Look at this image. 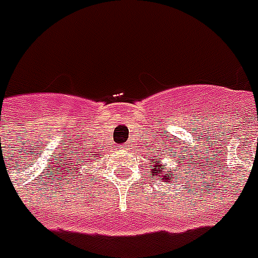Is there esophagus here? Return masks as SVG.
Listing matches in <instances>:
<instances>
[{
  "label": "esophagus",
  "instance_id": "34e87169",
  "mask_svg": "<svg viewBox=\"0 0 258 258\" xmlns=\"http://www.w3.org/2000/svg\"><path fill=\"white\" fill-rule=\"evenodd\" d=\"M123 147H127V144H125V145H123Z\"/></svg>",
  "mask_w": 258,
  "mask_h": 258
}]
</instances>
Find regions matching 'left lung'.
I'll return each mask as SVG.
<instances>
[{"mask_svg": "<svg viewBox=\"0 0 258 258\" xmlns=\"http://www.w3.org/2000/svg\"><path fill=\"white\" fill-rule=\"evenodd\" d=\"M179 155L177 154V150H174L173 147H167L166 148H159V147H152L150 150V152H147V160L151 162V167L148 173H152L155 178H158L159 181L162 182H170V179H174L177 178V173L181 174V171H183L185 168L183 164L186 163L185 160V155H181V158H178ZM164 157H168L172 162L173 167L170 170L163 171V159Z\"/></svg>", "mask_w": 258, "mask_h": 258, "instance_id": "8db88e82", "label": "left lung"}]
</instances>
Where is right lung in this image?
<instances>
[{"label":"right lung","mask_w":258,"mask_h":258,"mask_svg":"<svg viewBox=\"0 0 258 258\" xmlns=\"http://www.w3.org/2000/svg\"><path fill=\"white\" fill-rule=\"evenodd\" d=\"M87 160H88V159H87ZM90 160H92V159H90ZM79 170H80V168H79ZM80 175H81V174H77V178L80 177Z\"/></svg>","instance_id":"obj_1"}]
</instances>
